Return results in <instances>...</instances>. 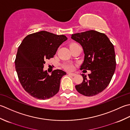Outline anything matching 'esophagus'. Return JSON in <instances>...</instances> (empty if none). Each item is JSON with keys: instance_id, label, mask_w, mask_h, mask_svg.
<instances>
[{"instance_id": "1", "label": "esophagus", "mask_w": 130, "mask_h": 130, "mask_svg": "<svg viewBox=\"0 0 130 130\" xmlns=\"http://www.w3.org/2000/svg\"><path fill=\"white\" fill-rule=\"evenodd\" d=\"M68 75H71L72 76H76V73H70V72H68Z\"/></svg>"}]
</instances>
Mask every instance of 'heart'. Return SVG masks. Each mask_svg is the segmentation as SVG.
Segmentation results:
<instances>
[{
  "label": "heart",
  "instance_id": "b5f03b06",
  "mask_svg": "<svg viewBox=\"0 0 130 130\" xmlns=\"http://www.w3.org/2000/svg\"><path fill=\"white\" fill-rule=\"evenodd\" d=\"M75 44H77V43H72L70 45V46ZM62 66L63 68L67 71H71L73 69V65L72 64H71V63H65V64H63Z\"/></svg>",
  "mask_w": 130,
  "mask_h": 130
}]
</instances>
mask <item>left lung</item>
<instances>
[{"instance_id": "left-lung-1", "label": "left lung", "mask_w": 130, "mask_h": 130, "mask_svg": "<svg viewBox=\"0 0 130 130\" xmlns=\"http://www.w3.org/2000/svg\"><path fill=\"white\" fill-rule=\"evenodd\" d=\"M71 38L84 49V60L80 70L91 71L87 77L82 74L83 81L75 86L76 89L87 96L100 93L109 84L116 70L113 44L104 34L94 30L72 34Z\"/></svg>"}]
</instances>
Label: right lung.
<instances>
[{"instance_id": "1", "label": "right lung", "mask_w": 130, "mask_h": 130, "mask_svg": "<svg viewBox=\"0 0 130 130\" xmlns=\"http://www.w3.org/2000/svg\"><path fill=\"white\" fill-rule=\"evenodd\" d=\"M65 35L41 31L27 35L18 46L15 67L23 88L35 98L47 99L59 90L60 80L66 73L55 70L49 75L44 71L46 59L53 58Z\"/></svg>"}]
</instances>
